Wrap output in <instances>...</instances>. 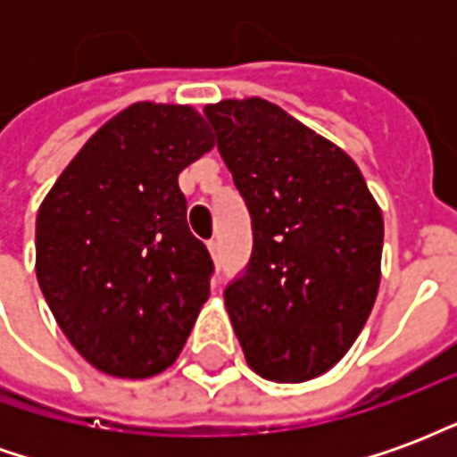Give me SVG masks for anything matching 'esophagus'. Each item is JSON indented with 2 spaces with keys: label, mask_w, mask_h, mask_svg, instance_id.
Instances as JSON below:
<instances>
[{
  "label": "esophagus",
  "mask_w": 457,
  "mask_h": 457,
  "mask_svg": "<svg viewBox=\"0 0 457 457\" xmlns=\"http://www.w3.org/2000/svg\"><path fill=\"white\" fill-rule=\"evenodd\" d=\"M208 249H210V254H212V259H215V262H220V252H222V249H220L218 239H212V242L208 245Z\"/></svg>",
  "instance_id": "34e87169"
}]
</instances>
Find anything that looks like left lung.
Returning <instances> with one entry per match:
<instances>
[{
	"label": "left lung",
	"mask_w": 457,
	"mask_h": 457,
	"mask_svg": "<svg viewBox=\"0 0 457 457\" xmlns=\"http://www.w3.org/2000/svg\"><path fill=\"white\" fill-rule=\"evenodd\" d=\"M252 215V257L225 288L247 364L271 382L336 367L370 318L382 277V210L333 141L262 97L205 107Z\"/></svg>",
	"instance_id": "obj_1"
}]
</instances>
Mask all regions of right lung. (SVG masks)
Masks as SVG:
<instances>
[{
    "label": "right lung",
    "instance_id": "obj_1",
    "mask_svg": "<svg viewBox=\"0 0 457 457\" xmlns=\"http://www.w3.org/2000/svg\"><path fill=\"white\" fill-rule=\"evenodd\" d=\"M210 149L190 104L134 103L85 141L38 208V287L100 372L161 374L208 301L212 259L188 228L179 173Z\"/></svg>",
    "mask_w": 457,
    "mask_h": 457
}]
</instances>
